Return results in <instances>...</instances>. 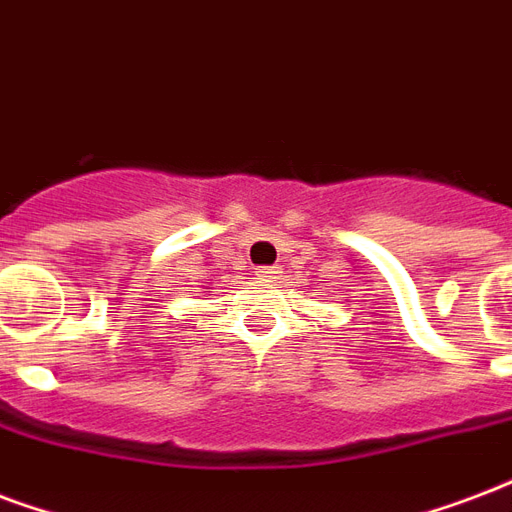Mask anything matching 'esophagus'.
I'll use <instances>...</instances> for the list:
<instances>
[{"label":"esophagus","mask_w":512,"mask_h":512,"mask_svg":"<svg viewBox=\"0 0 512 512\" xmlns=\"http://www.w3.org/2000/svg\"><path fill=\"white\" fill-rule=\"evenodd\" d=\"M279 268L276 265H257L255 268V276H260V279H279Z\"/></svg>","instance_id":"34e87169"}]
</instances>
